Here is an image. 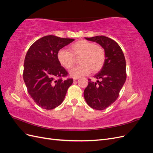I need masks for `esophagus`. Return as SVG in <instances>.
Listing matches in <instances>:
<instances>
[{
	"label": "esophagus",
	"instance_id": "obj_1",
	"mask_svg": "<svg viewBox=\"0 0 153 153\" xmlns=\"http://www.w3.org/2000/svg\"><path fill=\"white\" fill-rule=\"evenodd\" d=\"M78 78H79V77H74V78H73V80H74V81H75V80H78Z\"/></svg>",
	"mask_w": 153,
	"mask_h": 153
}]
</instances>
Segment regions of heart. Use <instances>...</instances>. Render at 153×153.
I'll use <instances>...</instances> for the list:
<instances>
[{
    "instance_id": "obj_1",
    "label": "heart",
    "mask_w": 153,
    "mask_h": 153,
    "mask_svg": "<svg viewBox=\"0 0 153 153\" xmlns=\"http://www.w3.org/2000/svg\"><path fill=\"white\" fill-rule=\"evenodd\" d=\"M71 52L61 49L57 53V59L61 65L66 69L71 68L75 64V58L79 57L80 66L72 69L69 75L79 77L99 71L105 61V52L102 47L86 40H80L73 44Z\"/></svg>"
}]
</instances>
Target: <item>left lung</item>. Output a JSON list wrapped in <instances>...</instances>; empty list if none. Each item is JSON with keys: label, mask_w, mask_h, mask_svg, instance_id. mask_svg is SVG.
Masks as SVG:
<instances>
[{"label": "left lung", "mask_w": 153, "mask_h": 153, "mask_svg": "<svg viewBox=\"0 0 153 153\" xmlns=\"http://www.w3.org/2000/svg\"><path fill=\"white\" fill-rule=\"evenodd\" d=\"M98 43L105 52L103 68L94 76L96 82L89 79L84 95L91 108L102 110L115 102L126 79V60L122 49L113 39L104 36L85 38Z\"/></svg>", "instance_id": "1"}]
</instances>
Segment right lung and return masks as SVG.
<instances>
[{"label": "right lung", "mask_w": 153, "mask_h": 153, "mask_svg": "<svg viewBox=\"0 0 153 153\" xmlns=\"http://www.w3.org/2000/svg\"><path fill=\"white\" fill-rule=\"evenodd\" d=\"M74 40L46 36L27 51L23 78L29 95L42 108L52 110L61 105L73 84L72 78L62 79L68 72L59 63L57 53Z\"/></svg>", "instance_id": "obj_1"}]
</instances>
